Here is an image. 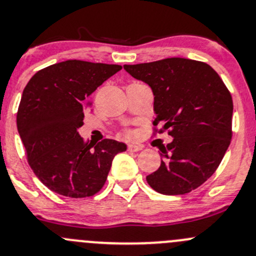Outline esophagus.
Wrapping results in <instances>:
<instances>
[{
	"label": "esophagus",
	"instance_id": "obj_1",
	"mask_svg": "<svg viewBox=\"0 0 256 256\" xmlns=\"http://www.w3.org/2000/svg\"><path fill=\"white\" fill-rule=\"evenodd\" d=\"M142 150V146H140V144H128V152H138V150Z\"/></svg>",
	"mask_w": 256,
	"mask_h": 256
}]
</instances>
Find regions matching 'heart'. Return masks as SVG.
<instances>
[{
  "label": "heart",
  "instance_id": "b5f03b06",
  "mask_svg": "<svg viewBox=\"0 0 256 256\" xmlns=\"http://www.w3.org/2000/svg\"><path fill=\"white\" fill-rule=\"evenodd\" d=\"M126 135H130V134H128H128H126Z\"/></svg>",
  "mask_w": 256,
  "mask_h": 256
}]
</instances>
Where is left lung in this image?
<instances>
[{"instance_id":"1","label":"left lung","mask_w":256,"mask_h":256,"mask_svg":"<svg viewBox=\"0 0 256 256\" xmlns=\"http://www.w3.org/2000/svg\"><path fill=\"white\" fill-rule=\"evenodd\" d=\"M134 78L147 83L154 96L153 125H162L173 141L160 146L164 158L147 176L163 195L188 194L218 168L232 138L233 100L210 64L182 58L124 64Z\"/></svg>"}]
</instances>
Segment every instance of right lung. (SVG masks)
I'll list each match as a JSON object with an SVG mask.
<instances>
[{
  "mask_svg": "<svg viewBox=\"0 0 256 256\" xmlns=\"http://www.w3.org/2000/svg\"><path fill=\"white\" fill-rule=\"evenodd\" d=\"M120 64L67 60L38 71L24 88L17 112L18 132L30 168L51 192L74 198L93 196L106 184L112 162L126 144L80 136L86 106Z\"/></svg>",
  "mask_w": 256,
  "mask_h": 256,
  "instance_id": "add662e5",
  "label": "right lung"
}]
</instances>
